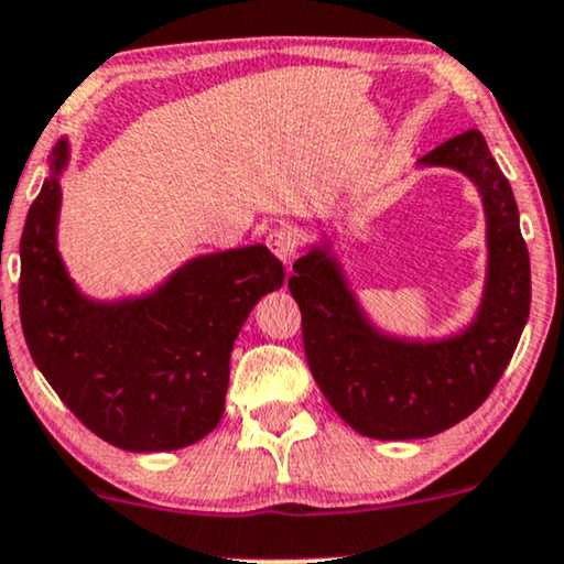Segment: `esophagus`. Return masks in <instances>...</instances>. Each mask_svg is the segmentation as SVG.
<instances>
[{"mask_svg":"<svg viewBox=\"0 0 564 564\" xmlns=\"http://www.w3.org/2000/svg\"><path fill=\"white\" fill-rule=\"evenodd\" d=\"M264 243H268L270 252H273L278 260L286 264V268H289L291 262H294V257H296V239H294V234H291V230H286V228L270 230V234L264 236Z\"/></svg>","mask_w":564,"mask_h":564,"instance_id":"esophagus-1","label":"esophagus"}]
</instances>
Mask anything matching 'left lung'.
Wrapping results in <instances>:
<instances>
[{
	"label": "left lung",
	"mask_w": 564,
	"mask_h": 564,
	"mask_svg": "<svg viewBox=\"0 0 564 564\" xmlns=\"http://www.w3.org/2000/svg\"><path fill=\"white\" fill-rule=\"evenodd\" d=\"M420 162L457 167L484 196L488 281L478 321L463 336L438 344L381 336L351 300L336 262L317 249L296 260L289 278L312 378L344 423L381 441L436 436L473 415L510 365L531 312V260L518 205L484 135H454Z\"/></svg>",
	"instance_id": "8db88e82"
}]
</instances>
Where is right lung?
<instances>
[{
	"instance_id": "1",
	"label": "right lung",
	"mask_w": 564,
	"mask_h": 564,
	"mask_svg": "<svg viewBox=\"0 0 564 564\" xmlns=\"http://www.w3.org/2000/svg\"><path fill=\"white\" fill-rule=\"evenodd\" d=\"M67 144L20 236V323L36 368L67 410L107 444L171 452L220 423L230 349L260 296L283 286L268 247L192 260L158 294L97 304L78 294L54 247Z\"/></svg>"
}]
</instances>
